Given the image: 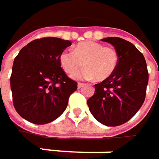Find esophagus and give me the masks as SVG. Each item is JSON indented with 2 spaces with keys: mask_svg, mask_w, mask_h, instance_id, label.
Listing matches in <instances>:
<instances>
[{
  "mask_svg": "<svg viewBox=\"0 0 159 159\" xmlns=\"http://www.w3.org/2000/svg\"><path fill=\"white\" fill-rule=\"evenodd\" d=\"M84 86H85V84H84V83H80V82L78 83V89H81V88H83Z\"/></svg>",
  "mask_w": 159,
  "mask_h": 159,
  "instance_id": "34e87169",
  "label": "esophagus"
}]
</instances>
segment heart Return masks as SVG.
Segmentation results:
<instances>
[{
  "label": "heart",
  "mask_w": 159,
  "mask_h": 159,
  "mask_svg": "<svg viewBox=\"0 0 159 159\" xmlns=\"http://www.w3.org/2000/svg\"><path fill=\"white\" fill-rule=\"evenodd\" d=\"M60 64L64 70L72 75L83 64L85 69L74 77L80 80L95 78L102 81L112 75L119 64L118 51L95 41H83L74 48V50L66 49L60 56Z\"/></svg>",
  "instance_id": "b5f03b06"
}]
</instances>
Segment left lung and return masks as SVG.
<instances>
[{
    "label": "left lung",
    "mask_w": 159,
    "mask_h": 159,
    "mask_svg": "<svg viewBox=\"0 0 159 159\" xmlns=\"http://www.w3.org/2000/svg\"><path fill=\"white\" fill-rule=\"evenodd\" d=\"M102 40L114 46L119 64L111 76L95 84V94L88 100V105L97 121L117 126L131 119L143 105L149 72L143 55L131 42L118 37Z\"/></svg>",
    "instance_id": "8db88e82"
}]
</instances>
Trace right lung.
Listing matches in <instances>:
<instances>
[{
	"instance_id": "add662e5",
	"label": "right lung",
	"mask_w": 159,
	"mask_h": 159,
	"mask_svg": "<svg viewBox=\"0 0 159 159\" xmlns=\"http://www.w3.org/2000/svg\"><path fill=\"white\" fill-rule=\"evenodd\" d=\"M71 45L55 37L37 39L24 47L16 57L10 76L13 104L27 121L43 125L62 115L76 81L66 75L60 56Z\"/></svg>"
}]
</instances>
